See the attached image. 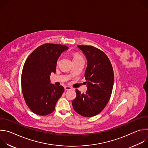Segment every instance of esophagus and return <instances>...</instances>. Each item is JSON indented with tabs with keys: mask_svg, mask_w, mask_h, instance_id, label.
I'll use <instances>...</instances> for the list:
<instances>
[{
	"mask_svg": "<svg viewBox=\"0 0 148 148\" xmlns=\"http://www.w3.org/2000/svg\"><path fill=\"white\" fill-rule=\"evenodd\" d=\"M64 89H65V90H66V91H68V90H71V88L70 87L66 86V87H64Z\"/></svg>",
	"mask_w": 148,
	"mask_h": 148,
	"instance_id": "obj_1",
	"label": "esophagus"
}]
</instances>
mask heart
I'll use <instances>...</instances> for the list:
<instances>
[{
  "mask_svg": "<svg viewBox=\"0 0 148 148\" xmlns=\"http://www.w3.org/2000/svg\"><path fill=\"white\" fill-rule=\"evenodd\" d=\"M81 60H84L83 58L81 56L80 54H79L78 53H75L73 54V62H77V61H81ZM59 62V59H58L57 61V63L58 64Z\"/></svg>",
  "mask_w": 148,
  "mask_h": 148,
  "instance_id": "1",
  "label": "heart"
}]
</instances>
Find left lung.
I'll return each mask as SVG.
<instances>
[{
    "instance_id": "obj_1",
    "label": "left lung",
    "mask_w": 148,
    "mask_h": 148,
    "mask_svg": "<svg viewBox=\"0 0 148 148\" xmlns=\"http://www.w3.org/2000/svg\"><path fill=\"white\" fill-rule=\"evenodd\" d=\"M85 55L87 66L85 78L87 90L81 94L76 90L73 101L74 110L85 117L100 113L108 102L114 86V71L111 63L103 51L91 46H77Z\"/></svg>"
}]
</instances>
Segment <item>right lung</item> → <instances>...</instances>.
<instances>
[{"label":"right lung","mask_w":148,"mask_h":148,"mask_svg":"<svg viewBox=\"0 0 148 148\" xmlns=\"http://www.w3.org/2000/svg\"><path fill=\"white\" fill-rule=\"evenodd\" d=\"M64 45L44 44L35 49L27 58L22 74V92L25 102L34 114L45 116L52 113L64 88L50 82L56 73L57 61L67 50Z\"/></svg>","instance_id":"obj_1"}]
</instances>
